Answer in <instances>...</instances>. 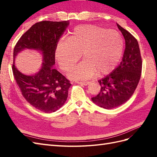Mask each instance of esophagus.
Masks as SVG:
<instances>
[{
  "mask_svg": "<svg viewBox=\"0 0 157 157\" xmlns=\"http://www.w3.org/2000/svg\"><path fill=\"white\" fill-rule=\"evenodd\" d=\"M77 84L84 85V86H87V85L90 84V82H77Z\"/></svg>",
  "mask_w": 157,
  "mask_h": 157,
  "instance_id": "34e87169",
  "label": "esophagus"
}]
</instances>
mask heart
Returning a JSON list of instances; mask_svg holds the SVG:
<instances>
[{
	"label": "heart",
	"mask_w": 157,
	"mask_h": 157,
	"mask_svg": "<svg viewBox=\"0 0 157 157\" xmlns=\"http://www.w3.org/2000/svg\"><path fill=\"white\" fill-rule=\"evenodd\" d=\"M123 40L117 32L96 25H79L56 44L55 56L63 71H67L79 61H84L70 70L72 79H86L97 73L107 74L118 64L123 54Z\"/></svg>",
	"instance_id": "1"
}]
</instances>
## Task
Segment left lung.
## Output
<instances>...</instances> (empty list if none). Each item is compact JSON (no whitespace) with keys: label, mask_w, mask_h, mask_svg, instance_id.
Returning a JSON list of instances; mask_svg holds the SVG:
<instances>
[{"label":"left lung","mask_w":157,"mask_h":157,"mask_svg":"<svg viewBox=\"0 0 157 157\" xmlns=\"http://www.w3.org/2000/svg\"><path fill=\"white\" fill-rule=\"evenodd\" d=\"M117 25L125 41L122 61L110 74L98 80L101 91L92 98L93 102L106 109L117 107L131 98L142 72V61L137 40L118 23Z\"/></svg>","instance_id":"8db88e82"}]
</instances>
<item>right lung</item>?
<instances>
[{
	"label": "right lung",
	"instance_id": "right-lung-1",
	"mask_svg": "<svg viewBox=\"0 0 157 157\" xmlns=\"http://www.w3.org/2000/svg\"><path fill=\"white\" fill-rule=\"evenodd\" d=\"M69 21H43L33 25L23 34L13 51V73L23 97L29 104L44 113L55 112L65 104L71 84L55 69V52ZM25 49L40 52L43 63L34 75H23L14 65L15 57Z\"/></svg>",
	"mask_w": 157,
	"mask_h": 157
}]
</instances>
